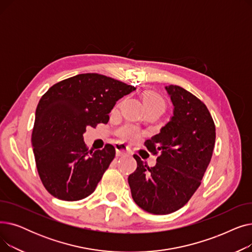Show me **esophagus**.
<instances>
[{"label": "esophagus", "instance_id": "1", "mask_svg": "<svg viewBox=\"0 0 252 252\" xmlns=\"http://www.w3.org/2000/svg\"><path fill=\"white\" fill-rule=\"evenodd\" d=\"M115 150H116V155L117 156H123L127 153V146L125 144H116L115 145Z\"/></svg>", "mask_w": 252, "mask_h": 252}]
</instances>
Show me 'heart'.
Returning <instances> with one entry per match:
<instances>
[{"label": "heart", "mask_w": 252, "mask_h": 252, "mask_svg": "<svg viewBox=\"0 0 252 252\" xmlns=\"http://www.w3.org/2000/svg\"><path fill=\"white\" fill-rule=\"evenodd\" d=\"M144 103L146 110H158L163 112L165 109V101L156 93H147L144 96ZM117 135L126 140H135L139 137V130L134 126L126 125L118 129Z\"/></svg>", "instance_id": "heart-1"}]
</instances>
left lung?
<instances>
[{"mask_svg": "<svg viewBox=\"0 0 252 252\" xmlns=\"http://www.w3.org/2000/svg\"><path fill=\"white\" fill-rule=\"evenodd\" d=\"M174 116L144 145L157 156L149 167L134 155L137 169L128 176L134 201L147 213L168 215L186 204L200 186L216 143V126L205 104L179 86L165 87Z\"/></svg>", "mask_w": 252, "mask_h": 252, "instance_id": "8db88e82", "label": "left lung"}]
</instances>
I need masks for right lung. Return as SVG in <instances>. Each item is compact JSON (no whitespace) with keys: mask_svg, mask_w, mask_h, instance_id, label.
Instances as JSON below:
<instances>
[{"mask_svg":"<svg viewBox=\"0 0 252 252\" xmlns=\"http://www.w3.org/2000/svg\"><path fill=\"white\" fill-rule=\"evenodd\" d=\"M136 88L99 73H83L52 86L35 110L32 144L37 173L58 199L77 201L95 191L115 156L111 144L93 152L89 126L107 124L116 101Z\"/></svg>","mask_w":252,"mask_h":252,"instance_id":"1","label":"right lung"}]
</instances>
